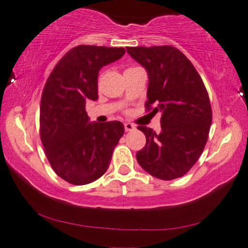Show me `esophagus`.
<instances>
[{
  "label": "esophagus",
  "mask_w": 248,
  "mask_h": 248,
  "mask_svg": "<svg viewBox=\"0 0 248 248\" xmlns=\"http://www.w3.org/2000/svg\"><path fill=\"white\" fill-rule=\"evenodd\" d=\"M124 127H125V131L126 132H131V131H133L134 128H135V126L132 123H124Z\"/></svg>",
  "instance_id": "34e87169"
}]
</instances>
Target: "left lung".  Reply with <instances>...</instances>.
Here are the masks:
<instances>
[{
  "instance_id": "obj_1",
  "label": "left lung",
  "mask_w": 248,
  "mask_h": 248,
  "mask_svg": "<svg viewBox=\"0 0 248 248\" xmlns=\"http://www.w3.org/2000/svg\"><path fill=\"white\" fill-rule=\"evenodd\" d=\"M147 70V110L161 111V131L138 126L147 143L137 152L139 165L164 181L182 177L202 155L208 141L212 110L204 83L187 57L172 46L127 47Z\"/></svg>"
}]
</instances>
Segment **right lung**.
I'll return each instance as SVG.
<instances>
[{"instance_id": "add662e5", "label": "right lung", "mask_w": 248, "mask_h": 248, "mask_svg": "<svg viewBox=\"0 0 248 248\" xmlns=\"http://www.w3.org/2000/svg\"><path fill=\"white\" fill-rule=\"evenodd\" d=\"M123 47L80 45L56 64L40 100V139L54 171L74 185L101 177L124 134L118 121L89 122L86 101L98 99V73L120 60Z\"/></svg>"}]
</instances>
